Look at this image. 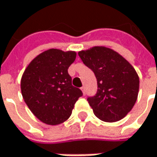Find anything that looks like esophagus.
<instances>
[{"mask_svg":"<svg viewBox=\"0 0 157 157\" xmlns=\"http://www.w3.org/2000/svg\"><path fill=\"white\" fill-rule=\"evenodd\" d=\"M81 90H82V91L83 95H85V94H86V90H85V87H82V88H81Z\"/></svg>","mask_w":157,"mask_h":157,"instance_id":"1","label":"esophagus"}]
</instances>
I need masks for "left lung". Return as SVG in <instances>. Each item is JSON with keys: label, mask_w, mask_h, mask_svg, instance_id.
<instances>
[{"label": "left lung", "mask_w": 157, "mask_h": 157, "mask_svg": "<svg viewBox=\"0 0 157 157\" xmlns=\"http://www.w3.org/2000/svg\"><path fill=\"white\" fill-rule=\"evenodd\" d=\"M97 78L95 96L87 98L98 119L114 123L123 119L137 100L140 79L133 67L116 51L95 46L78 52Z\"/></svg>", "instance_id": "8db88e82"}]
</instances>
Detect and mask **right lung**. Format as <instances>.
I'll return each instance as SVG.
<instances>
[{
    "label": "right lung",
    "instance_id": "add662e5",
    "mask_svg": "<svg viewBox=\"0 0 157 157\" xmlns=\"http://www.w3.org/2000/svg\"><path fill=\"white\" fill-rule=\"evenodd\" d=\"M75 51L50 49L30 62L21 78L25 104L41 122L58 125L70 117L82 90L72 85L67 69L75 60Z\"/></svg>",
    "mask_w": 157,
    "mask_h": 157
}]
</instances>
